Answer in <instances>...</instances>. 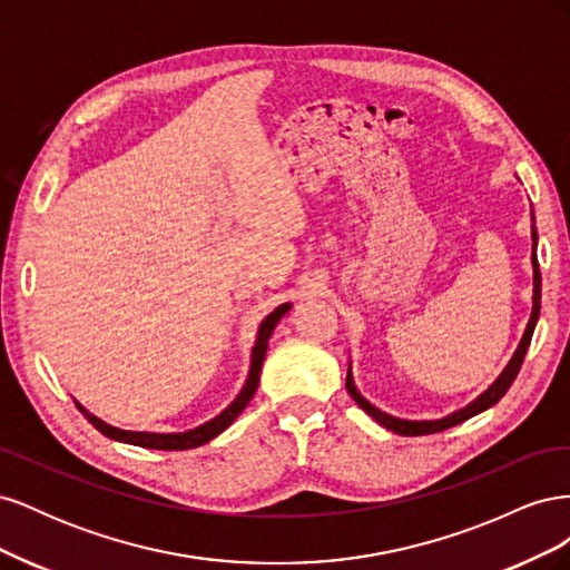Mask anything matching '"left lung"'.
I'll return each mask as SVG.
<instances>
[{
	"mask_svg": "<svg viewBox=\"0 0 570 570\" xmlns=\"http://www.w3.org/2000/svg\"><path fill=\"white\" fill-rule=\"evenodd\" d=\"M530 216H532V230H530V237H532V256H530V262H532V312H530V321H528V325H525V333H523V337H521V342H519V347H515L511 361L507 364V368H504L502 373H499L497 381H494L485 392L478 394L475 400L465 404L463 409H456V411L446 413V416L435 419V421H406V419H396V416H392V413L373 406V404L366 400V396L358 392V387H356V383H354V375H352V364H350V368H347V392L352 394V400L368 413V416H373L375 423H381L383 428L392 430V433L406 435V438L442 433V430L452 428V425H459V423H463V421H469V419L478 416V413H482L485 409L494 406V404L507 394V390H509L511 383L515 381V375H519V371H521V364H523L525 352H528V347H530L532 333H534V325H538V318H540L542 275H540V264H538V228H534V214H530Z\"/></svg>",
	"mask_w": 570,
	"mask_h": 570,
	"instance_id": "left-lung-1",
	"label": "left lung"
}]
</instances>
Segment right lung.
Wrapping results in <instances>:
<instances>
[{"instance_id": "1", "label": "right lung", "mask_w": 570, "mask_h": 570, "mask_svg": "<svg viewBox=\"0 0 570 570\" xmlns=\"http://www.w3.org/2000/svg\"><path fill=\"white\" fill-rule=\"evenodd\" d=\"M289 308H292L289 302L275 306L273 312L262 323H258L256 340H254V347H252V358H249V373H247V381H245L243 390H239V394L226 409L218 413V416H214L212 421H206V423H202L193 430H183V433H147V430H124V428H116L107 421H101L99 416H95L92 411L85 409L78 400H76V406L82 411V416L88 419L99 430V433L107 435L109 440L132 444V446H145V450H164V452L195 450V446H202L206 442H212L214 438H218L223 430H226L239 416V413L245 411V406L249 404V400L258 387V375H262V366H264L266 350H268V340L275 331V325L281 323V318L289 312Z\"/></svg>"}]
</instances>
